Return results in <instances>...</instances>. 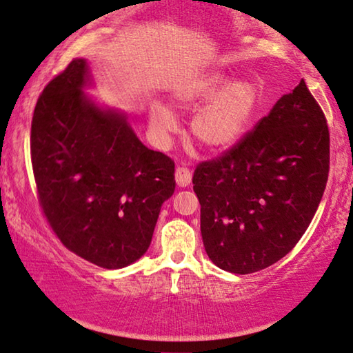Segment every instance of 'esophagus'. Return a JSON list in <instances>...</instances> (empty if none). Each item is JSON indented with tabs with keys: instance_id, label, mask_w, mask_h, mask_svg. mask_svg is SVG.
I'll return each mask as SVG.
<instances>
[{
	"instance_id": "obj_1",
	"label": "esophagus",
	"mask_w": 353,
	"mask_h": 353,
	"mask_svg": "<svg viewBox=\"0 0 353 353\" xmlns=\"http://www.w3.org/2000/svg\"><path fill=\"white\" fill-rule=\"evenodd\" d=\"M176 182L179 187H187L192 182V171L187 166L176 168Z\"/></svg>"
}]
</instances>
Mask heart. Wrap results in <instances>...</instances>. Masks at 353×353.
Returning <instances> with one entry per match:
<instances>
[{"label": "heart", "mask_w": 353, "mask_h": 353, "mask_svg": "<svg viewBox=\"0 0 353 353\" xmlns=\"http://www.w3.org/2000/svg\"><path fill=\"white\" fill-rule=\"evenodd\" d=\"M182 108L196 110L192 120V134L203 147L219 152L241 141L261 105V89L250 78H228L225 73L211 72L193 79L176 92ZM150 125L161 139L176 131L177 121L170 108L153 103Z\"/></svg>", "instance_id": "heart-1"}]
</instances>
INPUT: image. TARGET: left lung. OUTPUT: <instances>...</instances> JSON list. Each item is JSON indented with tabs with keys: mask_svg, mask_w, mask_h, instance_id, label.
<instances>
[{
	"mask_svg": "<svg viewBox=\"0 0 353 353\" xmlns=\"http://www.w3.org/2000/svg\"><path fill=\"white\" fill-rule=\"evenodd\" d=\"M330 172V131L304 79L230 150L193 172L206 254L246 275L285 257L304 235Z\"/></svg>",
	"mask_w": 353,
	"mask_h": 353,
	"instance_id": "8db88e82",
	"label": "left lung"
}]
</instances>
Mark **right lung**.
Instances as JSON below:
<instances>
[{
  "label": "right lung",
  "instance_id": "add662e5",
  "mask_svg": "<svg viewBox=\"0 0 353 353\" xmlns=\"http://www.w3.org/2000/svg\"><path fill=\"white\" fill-rule=\"evenodd\" d=\"M88 84V62L75 59L38 99L30 134L38 201L63 246L123 269L150 246L176 188L174 161L143 145L125 113L89 99Z\"/></svg>",
  "mask_w": 353,
  "mask_h": 353
}]
</instances>
